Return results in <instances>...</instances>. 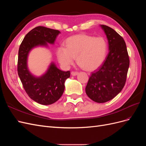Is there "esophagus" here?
<instances>
[{
	"label": "esophagus",
	"mask_w": 146,
	"mask_h": 146,
	"mask_svg": "<svg viewBox=\"0 0 146 146\" xmlns=\"http://www.w3.org/2000/svg\"><path fill=\"white\" fill-rule=\"evenodd\" d=\"M78 72H74V71L71 72V75L72 76H76L77 75H78Z\"/></svg>",
	"instance_id": "34e87169"
}]
</instances>
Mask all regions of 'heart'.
<instances>
[{
  "label": "heart",
  "mask_w": 146,
  "mask_h": 146,
  "mask_svg": "<svg viewBox=\"0 0 146 146\" xmlns=\"http://www.w3.org/2000/svg\"><path fill=\"white\" fill-rule=\"evenodd\" d=\"M107 50V42L104 38L79 34L66 39L65 47L57 48L56 56L65 68L73 64L76 57L77 64L83 69L92 71L103 64Z\"/></svg>",
  "instance_id": "heart-1"
}]
</instances>
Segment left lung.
<instances>
[{
	"mask_svg": "<svg viewBox=\"0 0 146 146\" xmlns=\"http://www.w3.org/2000/svg\"><path fill=\"white\" fill-rule=\"evenodd\" d=\"M100 26L107 36L109 52L100 67L91 73L85 91L91 100L105 103L113 99L123 89L130 60L123 38L108 26Z\"/></svg>",
	"mask_w": 146,
	"mask_h": 146,
	"instance_id": "1",
	"label": "left lung"
}]
</instances>
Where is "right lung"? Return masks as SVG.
I'll use <instances>...</instances> for the list:
<instances>
[{
  "mask_svg": "<svg viewBox=\"0 0 146 146\" xmlns=\"http://www.w3.org/2000/svg\"><path fill=\"white\" fill-rule=\"evenodd\" d=\"M60 33L58 30L39 26L25 35L19 47L17 73L20 80L30 98L44 105L54 104L61 98L65 81L70 77V71L61 70L52 62L44 74L36 77L28 68V56L35 47H48L47 43L54 44Z\"/></svg>",
  "mask_w": 146,
  "mask_h": 146,
  "instance_id": "right-lung-1",
  "label": "right lung"
}]
</instances>
